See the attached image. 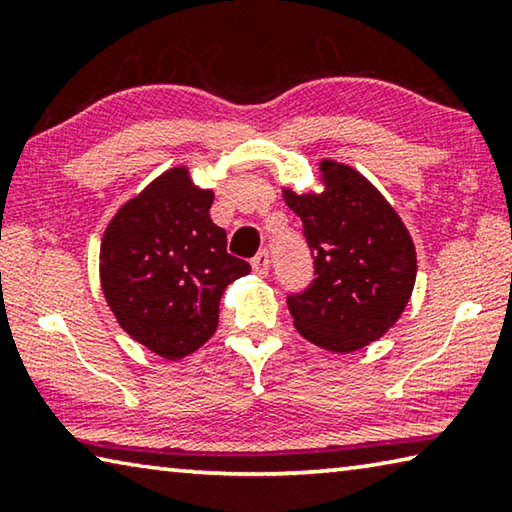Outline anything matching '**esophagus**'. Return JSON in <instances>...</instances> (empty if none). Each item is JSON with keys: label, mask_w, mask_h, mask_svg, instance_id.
Masks as SVG:
<instances>
[{"label": "esophagus", "mask_w": 512, "mask_h": 512, "mask_svg": "<svg viewBox=\"0 0 512 512\" xmlns=\"http://www.w3.org/2000/svg\"><path fill=\"white\" fill-rule=\"evenodd\" d=\"M268 268H271V259H268L266 250H262V253H257L253 257V271H255V275L264 277V275H268Z\"/></svg>", "instance_id": "obj_1"}]
</instances>
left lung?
I'll return each mask as SVG.
<instances>
[{"label": "left lung", "instance_id": "8db88e82", "mask_svg": "<svg viewBox=\"0 0 512 512\" xmlns=\"http://www.w3.org/2000/svg\"><path fill=\"white\" fill-rule=\"evenodd\" d=\"M320 178L323 194L284 189V201L302 221L316 275L287 305L307 341L357 352L402 316L418 259L400 216L357 169L323 160Z\"/></svg>", "mask_w": 512, "mask_h": 512}]
</instances>
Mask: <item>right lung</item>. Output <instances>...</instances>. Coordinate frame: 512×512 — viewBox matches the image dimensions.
<instances>
[{"mask_svg":"<svg viewBox=\"0 0 512 512\" xmlns=\"http://www.w3.org/2000/svg\"><path fill=\"white\" fill-rule=\"evenodd\" d=\"M212 201L187 167H173L121 205L101 239L108 307L131 339L169 361L210 339L225 287L250 273L210 219Z\"/></svg>","mask_w":512,"mask_h":512,"instance_id":"right-lung-1","label":"right lung"}]
</instances>
